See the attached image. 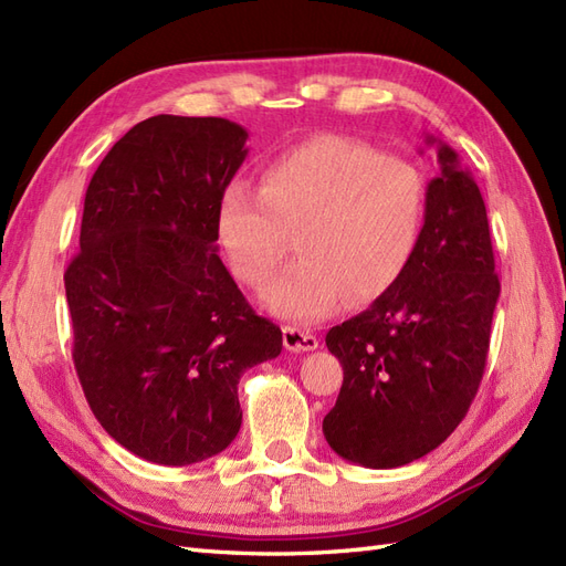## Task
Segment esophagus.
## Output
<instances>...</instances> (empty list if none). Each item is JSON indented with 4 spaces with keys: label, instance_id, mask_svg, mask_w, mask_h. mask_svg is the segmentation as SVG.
Here are the masks:
<instances>
[{
    "label": "esophagus",
    "instance_id": "obj_1",
    "mask_svg": "<svg viewBox=\"0 0 566 566\" xmlns=\"http://www.w3.org/2000/svg\"><path fill=\"white\" fill-rule=\"evenodd\" d=\"M283 345L290 353H310V349L318 347V338L312 331H304L297 326L283 328Z\"/></svg>",
    "mask_w": 566,
    "mask_h": 566
}]
</instances>
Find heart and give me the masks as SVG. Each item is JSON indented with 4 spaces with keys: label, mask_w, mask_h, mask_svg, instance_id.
<instances>
[{
    "label": "heart",
    "mask_w": 566,
    "mask_h": 566,
    "mask_svg": "<svg viewBox=\"0 0 566 566\" xmlns=\"http://www.w3.org/2000/svg\"><path fill=\"white\" fill-rule=\"evenodd\" d=\"M426 200V178L411 161L326 135L264 164L259 190L231 182L217 205V238L238 281L259 287L297 232L302 256L259 304L281 318L318 321L347 295L369 302L402 276L423 233Z\"/></svg>",
    "instance_id": "1"
}]
</instances>
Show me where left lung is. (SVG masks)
<instances>
[{
  "instance_id": "obj_1",
  "label": "left lung",
  "mask_w": 566,
  "mask_h": 566,
  "mask_svg": "<svg viewBox=\"0 0 566 566\" xmlns=\"http://www.w3.org/2000/svg\"><path fill=\"white\" fill-rule=\"evenodd\" d=\"M426 190L415 259L369 310L326 333L343 388L324 436L343 460L392 469L436 450L467 417L483 378L500 297L488 213L452 147Z\"/></svg>"
}]
</instances>
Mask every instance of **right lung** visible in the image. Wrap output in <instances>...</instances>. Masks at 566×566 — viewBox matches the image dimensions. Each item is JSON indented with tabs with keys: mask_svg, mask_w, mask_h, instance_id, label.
<instances>
[{
	"mask_svg": "<svg viewBox=\"0 0 566 566\" xmlns=\"http://www.w3.org/2000/svg\"><path fill=\"white\" fill-rule=\"evenodd\" d=\"M248 130L159 114L133 126L85 192L64 273L73 364L93 415L147 462L186 467L240 431V376L281 355L217 254V205Z\"/></svg>",
	"mask_w": 566,
	"mask_h": 566,
	"instance_id": "add662e5",
	"label": "right lung"
}]
</instances>
